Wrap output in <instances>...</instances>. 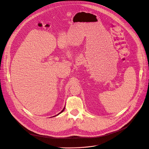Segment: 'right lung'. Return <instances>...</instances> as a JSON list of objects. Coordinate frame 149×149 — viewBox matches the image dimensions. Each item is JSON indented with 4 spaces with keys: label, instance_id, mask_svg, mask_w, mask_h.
I'll return each instance as SVG.
<instances>
[{
    "label": "right lung",
    "instance_id": "obj_1",
    "mask_svg": "<svg viewBox=\"0 0 149 149\" xmlns=\"http://www.w3.org/2000/svg\"><path fill=\"white\" fill-rule=\"evenodd\" d=\"M64 109H65V107H64V108H63V110H62V111H61V112H60V113H58V114H57V115H59V114H60V113H61V112H63V111H64ZM54 117H55V116H54Z\"/></svg>",
    "mask_w": 149,
    "mask_h": 149
}]
</instances>
